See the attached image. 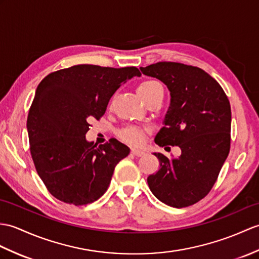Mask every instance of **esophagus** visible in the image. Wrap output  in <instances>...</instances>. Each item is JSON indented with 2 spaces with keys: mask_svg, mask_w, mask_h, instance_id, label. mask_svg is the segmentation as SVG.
Masks as SVG:
<instances>
[{
  "mask_svg": "<svg viewBox=\"0 0 259 259\" xmlns=\"http://www.w3.org/2000/svg\"><path fill=\"white\" fill-rule=\"evenodd\" d=\"M131 153L136 155V157H142V155L146 154V151H143V150L140 149H136V148H132L131 149Z\"/></svg>",
  "mask_w": 259,
  "mask_h": 259,
  "instance_id": "obj_1",
  "label": "esophagus"
}]
</instances>
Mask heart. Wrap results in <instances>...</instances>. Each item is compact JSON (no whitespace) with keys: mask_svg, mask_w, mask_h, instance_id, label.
<instances>
[{"mask_svg":"<svg viewBox=\"0 0 259 259\" xmlns=\"http://www.w3.org/2000/svg\"><path fill=\"white\" fill-rule=\"evenodd\" d=\"M163 93V86L157 80H146L138 87V94L146 101L157 94ZM143 130L138 127H127L119 131V138L131 144H141L143 142Z\"/></svg>","mask_w":259,"mask_h":259,"instance_id":"obj_1","label":"heart"}]
</instances>
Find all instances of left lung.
I'll return each mask as SVG.
<instances>
[{"label": "left lung", "mask_w": 259, "mask_h": 259, "mask_svg": "<svg viewBox=\"0 0 259 259\" xmlns=\"http://www.w3.org/2000/svg\"><path fill=\"white\" fill-rule=\"evenodd\" d=\"M140 69L165 83L171 95L155 143L182 152L179 158L153 153L160 169L148 177L149 188L166 205H193L212 190L230 153V101L220 83L195 66L160 62Z\"/></svg>", "instance_id": "obj_1"}]
</instances>
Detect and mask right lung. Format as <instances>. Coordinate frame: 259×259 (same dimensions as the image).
Masks as SVG:
<instances>
[{
  "mask_svg": "<svg viewBox=\"0 0 259 259\" xmlns=\"http://www.w3.org/2000/svg\"><path fill=\"white\" fill-rule=\"evenodd\" d=\"M137 67L75 65L54 71L39 82L27 117L29 150L35 169L57 200L86 205L104 195L116 165L130 149L117 139L88 142L90 120L105 115L116 90Z\"/></svg>",
  "mask_w": 259,
  "mask_h": 259,
  "instance_id": "1",
  "label": "right lung"
}]
</instances>
